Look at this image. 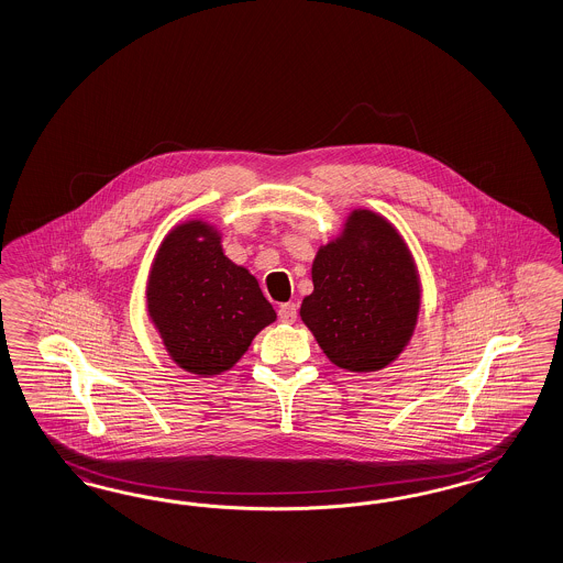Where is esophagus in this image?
Masks as SVG:
<instances>
[{"instance_id":"esophagus-1","label":"esophagus","mask_w":563,"mask_h":563,"mask_svg":"<svg viewBox=\"0 0 563 563\" xmlns=\"http://www.w3.org/2000/svg\"><path fill=\"white\" fill-rule=\"evenodd\" d=\"M277 314H279V321L282 322H294L298 317V306H296V302H284V305H279Z\"/></svg>"}]
</instances>
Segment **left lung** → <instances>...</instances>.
<instances>
[{"label":"left lung","instance_id":"left-lung-1","mask_svg":"<svg viewBox=\"0 0 563 563\" xmlns=\"http://www.w3.org/2000/svg\"><path fill=\"white\" fill-rule=\"evenodd\" d=\"M300 319L335 366L368 374L390 366L418 327L421 282L401 232L372 209H352L312 261Z\"/></svg>","mask_w":563,"mask_h":563}]
</instances>
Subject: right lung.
Returning a JSON list of instances; mask_svg holds the SVG:
<instances>
[{"instance_id": "right-lung-1", "label": "right lung", "mask_w": 563, "mask_h": 563, "mask_svg": "<svg viewBox=\"0 0 563 563\" xmlns=\"http://www.w3.org/2000/svg\"><path fill=\"white\" fill-rule=\"evenodd\" d=\"M145 308L166 354L201 378L234 368L277 319L257 277L225 257L222 232L201 218L173 225L162 239Z\"/></svg>"}]
</instances>
